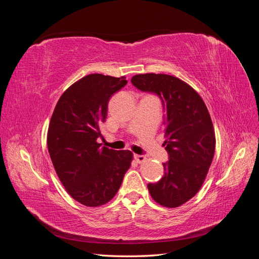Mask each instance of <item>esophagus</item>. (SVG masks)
<instances>
[{
  "label": "esophagus",
  "instance_id": "obj_1",
  "mask_svg": "<svg viewBox=\"0 0 259 259\" xmlns=\"http://www.w3.org/2000/svg\"><path fill=\"white\" fill-rule=\"evenodd\" d=\"M134 159H135L136 162L139 163V164H142V163L146 162V160H147V158H146L145 155H140V154H134Z\"/></svg>",
  "mask_w": 259,
  "mask_h": 259
}]
</instances>
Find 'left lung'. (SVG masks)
I'll use <instances>...</instances> for the list:
<instances>
[{
    "instance_id": "8db88e82",
    "label": "left lung",
    "mask_w": 259,
    "mask_h": 259,
    "mask_svg": "<svg viewBox=\"0 0 259 259\" xmlns=\"http://www.w3.org/2000/svg\"><path fill=\"white\" fill-rule=\"evenodd\" d=\"M144 92L158 94L166 111L164 142L169 160L163 177L148 190L160 205L175 208L197 194L215 153L216 138L204 101L189 84L168 74L144 73L132 77Z\"/></svg>"
}]
</instances>
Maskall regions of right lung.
<instances>
[{"label":"right lung","mask_w":259,"mask_h":259,"mask_svg":"<svg viewBox=\"0 0 259 259\" xmlns=\"http://www.w3.org/2000/svg\"><path fill=\"white\" fill-rule=\"evenodd\" d=\"M126 83L125 76L85 75L64 92L51 117L48 148L54 168L67 192L85 206L110 201L133 161L130 150L97 143L109 99Z\"/></svg>","instance_id":"add662e5"}]
</instances>
